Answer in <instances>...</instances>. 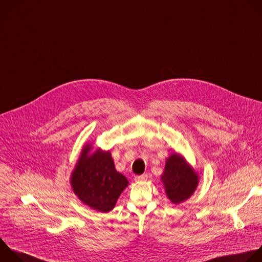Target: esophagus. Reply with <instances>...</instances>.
Returning a JSON list of instances; mask_svg holds the SVG:
<instances>
[{"instance_id":"34e87169","label":"esophagus","mask_w":262,"mask_h":262,"mask_svg":"<svg viewBox=\"0 0 262 262\" xmlns=\"http://www.w3.org/2000/svg\"><path fill=\"white\" fill-rule=\"evenodd\" d=\"M148 179V175L147 173H143V175H140V176H136L135 177V180L136 181H146Z\"/></svg>"}]
</instances>
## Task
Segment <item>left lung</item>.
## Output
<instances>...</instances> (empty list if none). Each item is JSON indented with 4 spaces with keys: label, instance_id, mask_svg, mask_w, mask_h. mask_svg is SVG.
<instances>
[{
    "label": "left lung",
    "instance_id": "left-lung-1",
    "mask_svg": "<svg viewBox=\"0 0 262 262\" xmlns=\"http://www.w3.org/2000/svg\"><path fill=\"white\" fill-rule=\"evenodd\" d=\"M162 181L167 198L179 204L191 196L199 184V176L179 154H171L166 159Z\"/></svg>",
    "mask_w": 262,
    "mask_h": 262
}]
</instances>
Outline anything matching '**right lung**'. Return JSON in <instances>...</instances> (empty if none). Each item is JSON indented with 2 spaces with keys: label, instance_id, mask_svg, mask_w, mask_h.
<instances>
[{
  "label": "right lung",
  "instance_id": "right-lung-1",
  "mask_svg": "<svg viewBox=\"0 0 262 262\" xmlns=\"http://www.w3.org/2000/svg\"><path fill=\"white\" fill-rule=\"evenodd\" d=\"M91 149L86 146L82 151L71 176L72 187L84 204L100 212H109L128 182L115 169L109 151L90 154Z\"/></svg>",
  "mask_w": 262,
  "mask_h": 262
}]
</instances>
